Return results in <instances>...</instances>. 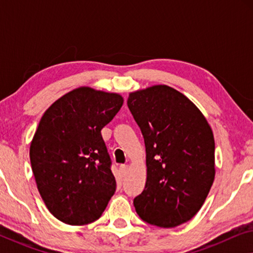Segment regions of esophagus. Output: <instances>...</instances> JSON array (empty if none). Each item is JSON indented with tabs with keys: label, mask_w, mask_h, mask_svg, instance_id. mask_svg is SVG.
I'll return each instance as SVG.
<instances>
[{
	"label": "esophagus",
	"mask_w": 253,
	"mask_h": 253,
	"mask_svg": "<svg viewBox=\"0 0 253 253\" xmlns=\"http://www.w3.org/2000/svg\"><path fill=\"white\" fill-rule=\"evenodd\" d=\"M120 171L122 175H126L127 172V166L126 165H121L120 166Z\"/></svg>",
	"instance_id": "esophagus-1"
}]
</instances>
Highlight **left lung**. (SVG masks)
I'll list each match as a JSON object with an SVG mask.
<instances>
[{"instance_id": "1", "label": "left lung", "mask_w": 253, "mask_h": 253, "mask_svg": "<svg viewBox=\"0 0 253 253\" xmlns=\"http://www.w3.org/2000/svg\"><path fill=\"white\" fill-rule=\"evenodd\" d=\"M127 107L143 133L147 177L133 200L138 215L172 228L202 209L215 177V143L195 103L167 85L131 92Z\"/></svg>"}]
</instances>
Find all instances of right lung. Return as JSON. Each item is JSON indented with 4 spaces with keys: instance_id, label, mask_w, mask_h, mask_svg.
I'll list each match as a JSON object with an SVG mask.
<instances>
[{
    "instance_id": "right-lung-1",
    "label": "right lung",
    "mask_w": 253,
    "mask_h": 253,
    "mask_svg": "<svg viewBox=\"0 0 253 253\" xmlns=\"http://www.w3.org/2000/svg\"><path fill=\"white\" fill-rule=\"evenodd\" d=\"M122 105L119 93L82 86L57 99L41 117L31 141V166L41 198L62 222H93L115 193L101 129Z\"/></svg>"
}]
</instances>
